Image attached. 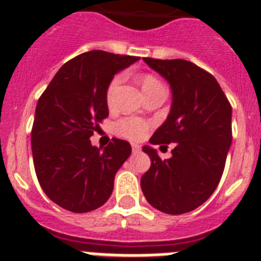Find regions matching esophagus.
<instances>
[{
    "instance_id": "obj_1",
    "label": "esophagus",
    "mask_w": 261,
    "mask_h": 261,
    "mask_svg": "<svg viewBox=\"0 0 261 261\" xmlns=\"http://www.w3.org/2000/svg\"><path fill=\"white\" fill-rule=\"evenodd\" d=\"M140 149H141V147H140V145L132 144V151H133V153H138V151H140Z\"/></svg>"
}]
</instances>
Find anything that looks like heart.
<instances>
[{
	"label": "heart",
	"mask_w": 261,
	"mask_h": 261,
	"mask_svg": "<svg viewBox=\"0 0 261 261\" xmlns=\"http://www.w3.org/2000/svg\"><path fill=\"white\" fill-rule=\"evenodd\" d=\"M121 82V75H116V77L112 78V81L110 82L107 87V103L108 105H112L114 102V96L116 93L117 86ZM140 82H141L142 90L150 89V87L158 86V85H162L156 80L155 77L150 74H144L140 78ZM115 129L119 135L124 136V137L132 138V140H138L141 138L142 136L146 133L147 130V123L141 119H136V117H125V119L119 120L115 125Z\"/></svg>",
	"instance_id": "b5f03b06"
}]
</instances>
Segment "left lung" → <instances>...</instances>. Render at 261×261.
Instances as JSON below:
<instances>
[{
	"instance_id": "obj_1",
	"label": "left lung",
	"mask_w": 261,
	"mask_h": 261,
	"mask_svg": "<svg viewBox=\"0 0 261 261\" xmlns=\"http://www.w3.org/2000/svg\"><path fill=\"white\" fill-rule=\"evenodd\" d=\"M144 61L171 87V111L154 132L153 145L174 144L172 156L161 159L144 146L150 168L142 175L147 202L167 214L193 211L212 196L222 176L231 145V106L216 78L187 60Z\"/></svg>"
}]
</instances>
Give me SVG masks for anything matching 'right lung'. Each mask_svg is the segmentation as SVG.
I'll return each instance as SVG.
<instances>
[{
    "label": "right lung",
    "instance_id": "add662e5",
    "mask_svg": "<svg viewBox=\"0 0 261 261\" xmlns=\"http://www.w3.org/2000/svg\"><path fill=\"white\" fill-rule=\"evenodd\" d=\"M138 59L85 52L64 64L39 98L31 130L35 172L45 195L66 211L86 213L102 206L130 155L124 140L112 138L102 149L90 137L108 116L106 94L114 75Z\"/></svg>",
    "mask_w": 261,
    "mask_h": 261
}]
</instances>
